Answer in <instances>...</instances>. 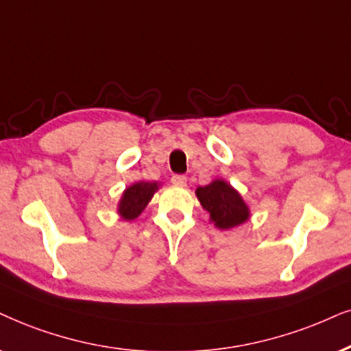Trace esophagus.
I'll list each match as a JSON object with an SVG mask.
<instances>
[{
    "instance_id": "obj_1",
    "label": "esophagus",
    "mask_w": 351,
    "mask_h": 351,
    "mask_svg": "<svg viewBox=\"0 0 351 351\" xmlns=\"http://www.w3.org/2000/svg\"><path fill=\"white\" fill-rule=\"evenodd\" d=\"M171 183L175 186H186L188 184V178L184 175H173L171 176Z\"/></svg>"
}]
</instances>
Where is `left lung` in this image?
Returning <instances> with one entry per match:
<instances>
[{
  "instance_id": "left-lung-1",
  "label": "left lung",
  "mask_w": 351,
  "mask_h": 351,
  "mask_svg": "<svg viewBox=\"0 0 351 351\" xmlns=\"http://www.w3.org/2000/svg\"><path fill=\"white\" fill-rule=\"evenodd\" d=\"M196 196L204 210L208 212V221L219 230L239 227L250 220V206L228 181L215 178L207 186H199Z\"/></svg>"
}]
</instances>
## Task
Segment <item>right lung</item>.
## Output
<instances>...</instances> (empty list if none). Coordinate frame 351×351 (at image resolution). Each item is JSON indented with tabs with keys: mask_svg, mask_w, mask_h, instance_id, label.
<instances>
[{
	"mask_svg": "<svg viewBox=\"0 0 351 351\" xmlns=\"http://www.w3.org/2000/svg\"><path fill=\"white\" fill-rule=\"evenodd\" d=\"M160 188V183L157 181H137L128 186L123 191L121 197H119L117 212L119 219L130 221L134 220L143 214V210L147 207V204L152 201L154 194Z\"/></svg>",
	"mask_w": 351,
	"mask_h": 351,
	"instance_id": "add662e5",
	"label": "right lung"
}]
</instances>
